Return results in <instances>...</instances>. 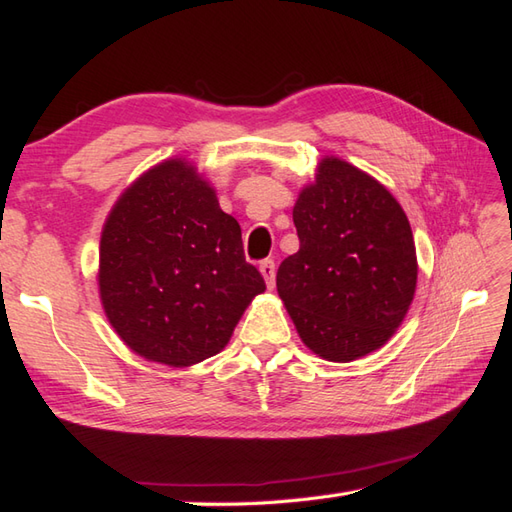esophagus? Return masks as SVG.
I'll return each instance as SVG.
<instances>
[{"label": "esophagus", "instance_id": "34e87169", "mask_svg": "<svg viewBox=\"0 0 512 512\" xmlns=\"http://www.w3.org/2000/svg\"><path fill=\"white\" fill-rule=\"evenodd\" d=\"M259 273L264 275V281H266L268 288L275 286V262H273V259H264V262L259 264Z\"/></svg>", "mask_w": 512, "mask_h": 512}]
</instances>
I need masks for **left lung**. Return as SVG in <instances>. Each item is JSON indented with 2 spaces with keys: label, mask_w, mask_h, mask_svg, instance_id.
Listing matches in <instances>:
<instances>
[{
  "label": "left lung",
  "mask_w": 512,
  "mask_h": 512,
  "mask_svg": "<svg viewBox=\"0 0 512 512\" xmlns=\"http://www.w3.org/2000/svg\"><path fill=\"white\" fill-rule=\"evenodd\" d=\"M299 250L277 292L308 350L350 363L380 350L416 295L418 259L405 211L383 184L325 156L292 209Z\"/></svg>",
  "instance_id": "8db88e82"
}]
</instances>
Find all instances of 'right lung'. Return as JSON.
<instances>
[{"label": "right lung", "instance_id": "right-lung-1", "mask_svg": "<svg viewBox=\"0 0 512 512\" xmlns=\"http://www.w3.org/2000/svg\"><path fill=\"white\" fill-rule=\"evenodd\" d=\"M99 295L114 332L151 363L191 367L222 352L264 277L242 228L187 158L147 169L103 224Z\"/></svg>", "mask_w": 512, "mask_h": 512}]
</instances>
